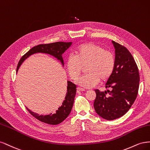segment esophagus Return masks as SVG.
Instances as JSON below:
<instances>
[{
	"label": "esophagus",
	"mask_w": 150,
	"mask_h": 150,
	"mask_svg": "<svg viewBox=\"0 0 150 150\" xmlns=\"http://www.w3.org/2000/svg\"><path fill=\"white\" fill-rule=\"evenodd\" d=\"M77 91L79 92V91H85V89L83 88H81V87H77Z\"/></svg>",
	"instance_id": "obj_1"
}]
</instances>
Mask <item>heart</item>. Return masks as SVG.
Here are the masks:
<instances>
[{"mask_svg":"<svg viewBox=\"0 0 150 150\" xmlns=\"http://www.w3.org/2000/svg\"><path fill=\"white\" fill-rule=\"evenodd\" d=\"M66 66L70 76L76 80L86 67V74L78 80L79 85L85 88H91L100 80H108L113 74L115 67V56L112 52L93 43H81L76 48L75 55L67 59Z\"/></svg>","mask_w":150,"mask_h":150,"instance_id":"b5f03b06","label":"heart"}]
</instances>
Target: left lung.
<instances>
[{"label": "left lung", "mask_w": 150, "mask_h": 150, "mask_svg": "<svg viewBox=\"0 0 150 150\" xmlns=\"http://www.w3.org/2000/svg\"><path fill=\"white\" fill-rule=\"evenodd\" d=\"M115 49V67L110 76L107 91L95 90L96 98L93 106L99 116L107 120L122 117L131 108L138 92L139 74L137 65L126 47L112 42Z\"/></svg>", "instance_id": "obj_1"}]
</instances>
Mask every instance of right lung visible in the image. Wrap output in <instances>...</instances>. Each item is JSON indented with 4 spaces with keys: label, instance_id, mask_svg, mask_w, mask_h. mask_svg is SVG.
I'll list each match as a JSON object with an SVG mask.
<instances>
[{
    "label": "right lung",
    "instance_id": "obj_1",
    "mask_svg": "<svg viewBox=\"0 0 150 150\" xmlns=\"http://www.w3.org/2000/svg\"><path fill=\"white\" fill-rule=\"evenodd\" d=\"M71 44L72 42H57L49 43V44H40L33 47L21 57V60L18 63L17 71L19 67L27 58L33 54H36V53H45V54H50L57 58L64 65V60H63L62 55L71 45ZM67 85L68 86H67V93H66L65 98V100L64 101L61 107L56 110L55 113L54 114L50 113L48 115H39L37 113L32 112V111L26 107L27 110L33 117L42 122L52 125H55L62 123L67 118L71 112L76 91V86L72 82L68 81Z\"/></svg>",
    "mask_w": 150,
    "mask_h": 150
}]
</instances>
